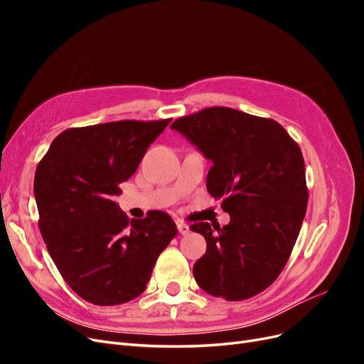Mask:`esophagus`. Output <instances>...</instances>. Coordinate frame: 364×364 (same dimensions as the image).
<instances>
[{
  "instance_id": "34e87169",
  "label": "esophagus",
  "mask_w": 364,
  "mask_h": 364,
  "mask_svg": "<svg viewBox=\"0 0 364 364\" xmlns=\"http://www.w3.org/2000/svg\"><path fill=\"white\" fill-rule=\"evenodd\" d=\"M178 229H179V232L182 235H188L190 234V226L186 225V223H183V222H178Z\"/></svg>"
}]
</instances>
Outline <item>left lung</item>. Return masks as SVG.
I'll use <instances>...</instances> for the list:
<instances>
[{
    "label": "left lung",
    "mask_w": 364,
    "mask_h": 364,
    "mask_svg": "<svg viewBox=\"0 0 364 364\" xmlns=\"http://www.w3.org/2000/svg\"><path fill=\"white\" fill-rule=\"evenodd\" d=\"M171 129L213 161L206 188L230 215L223 228L190 226L206 240L194 279L215 297L249 299L279 277L299 235L308 202L302 151L274 119L223 106L178 118Z\"/></svg>",
    "instance_id": "obj_1"
}]
</instances>
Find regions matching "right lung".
Here are the masks:
<instances>
[{
	"mask_svg": "<svg viewBox=\"0 0 364 364\" xmlns=\"http://www.w3.org/2000/svg\"><path fill=\"white\" fill-rule=\"evenodd\" d=\"M170 119L73 127L53 139L35 174L39 229L62 278L82 299L118 305L146 290L173 218H132L114 197Z\"/></svg>",
	"mask_w": 364,
	"mask_h": 364,
	"instance_id": "1",
	"label": "right lung"
}]
</instances>
